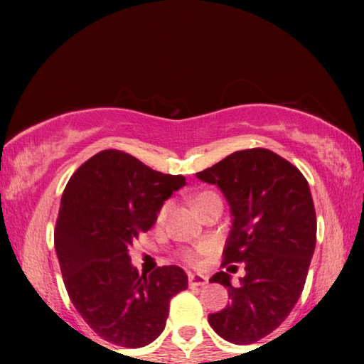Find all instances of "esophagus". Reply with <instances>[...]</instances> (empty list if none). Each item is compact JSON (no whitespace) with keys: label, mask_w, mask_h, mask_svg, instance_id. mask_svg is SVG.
<instances>
[{"label":"esophagus","mask_w":364,"mask_h":364,"mask_svg":"<svg viewBox=\"0 0 364 364\" xmlns=\"http://www.w3.org/2000/svg\"><path fill=\"white\" fill-rule=\"evenodd\" d=\"M207 283V277L200 273H188V285L191 287H203Z\"/></svg>","instance_id":"34e87169"}]
</instances>
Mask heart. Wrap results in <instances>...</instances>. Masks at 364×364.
<instances>
[{
    "label": "heart",
    "instance_id": "1",
    "mask_svg": "<svg viewBox=\"0 0 364 364\" xmlns=\"http://www.w3.org/2000/svg\"><path fill=\"white\" fill-rule=\"evenodd\" d=\"M215 197H218V196H217L215 192H212V191L198 192L197 196L193 197V200H192L193 202V207H196L197 212H200L202 208L205 207L207 203L210 202L212 198H215ZM168 210H171V203H168V202L162 203L161 208H159V210H157V215H156L157 223H162L164 220H166ZM197 257H198V252H193V250H183L182 252V260L187 262V263H196L197 262Z\"/></svg>",
    "mask_w": 364,
    "mask_h": 364
}]
</instances>
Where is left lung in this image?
<instances>
[{"mask_svg":"<svg viewBox=\"0 0 364 364\" xmlns=\"http://www.w3.org/2000/svg\"><path fill=\"white\" fill-rule=\"evenodd\" d=\"M197 177L220 187L233 217L222 260L229 273L210 278L232 303L208 323L223 340L252 345L285 321L305 287L316 243L310 187L293 164L262 147L233 152ZM237 262L246 277L233 287Z\"/></svg>","mask_w":364,"mask_h":364,"instance_id":"obj_1","label":"left lung"}]
</instances>
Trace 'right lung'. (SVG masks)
<instances>
[{
    "mask_svg": "<svg viewBox=\"0 0 364 364\" xmlns=\"http://www.w3.org/2000/svg\"><path fill=\"white\" fill-rule=\"evenodd\" d=\"M186 186L116 149L92 156L69 178L54 228L63 282L91 330L112 345L141 348L166 328L171 298L187 288L181 267L139 275L129 248L157 210Z\"/></svg>",
    "mask_w": 364,
    "mask_h": 364,
    "instance_id": "right-lung-1",
    "label": "right lung"
}]
</instances>
